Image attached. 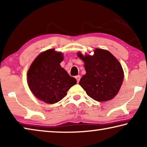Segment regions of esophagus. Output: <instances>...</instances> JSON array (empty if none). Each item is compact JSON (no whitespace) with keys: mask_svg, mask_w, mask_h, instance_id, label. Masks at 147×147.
<instances>
[{"mask_svg":"<svg viewBox=\"0 0 147 147\" xmlns=\"http://www.w3.org/2000/svg\"><path fill=\"white\" fill-rule=\"evenodd\" d=\"M75 78H76V80H77V82H79V81H80V75H78V76H75Z\"/></svg>","mask_w":147,"mask_h":147,"instance_id":"1","label":"esophagus"}]
</instances>
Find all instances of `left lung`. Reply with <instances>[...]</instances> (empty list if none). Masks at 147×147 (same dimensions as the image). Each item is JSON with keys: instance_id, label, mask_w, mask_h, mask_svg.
<instances>
[{"instance_id": "left-lung-1", "label": "left lung", "mask_w": 147, "mask_h": 147, "mask_svg": "<svg viewBox=\"0 0 147 147\" xmlns=\"http://www.w3.org/2000/svg\"><path fill=\"white\" fill-rule=\"evenodd\" d=\"M78 56L84 62L86 71L79 84L94 100L108 101L118 93L124 79L121 65L109 52L96 49L93 56L81 53Z\"/></svg>"}]
</instances>
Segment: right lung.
Segmentation results:
<instances>
[{
    "label": "right lung",
    "instance_id": "1",
    "mask_svg": "<svg viewBox=\"0 0 147 147\" xmlns=\"http://www.w3.org/2000/svg\"><path fill=\"white\" fill-rule=\"evenodd\" d=\"M61 53L50 49L35 59L27 73L28 84L32 93L47 104H54L66 96L67 91L76 84L60 65Z\"/></svg>",
    "mask_w": 147,
    "mask_h": 147
}]
</instances>
